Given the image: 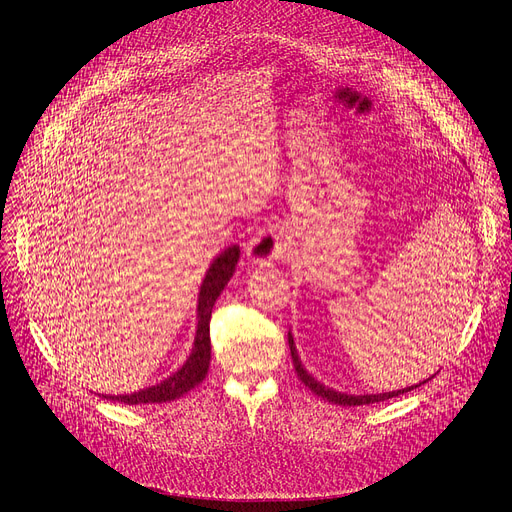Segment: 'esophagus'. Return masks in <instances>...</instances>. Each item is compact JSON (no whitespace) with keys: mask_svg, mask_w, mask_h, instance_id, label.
<instances>
[{"mask_svg":"<svg viewBox=\"0 0 512 512\" xmlns=\"http://www.w3.org/2000/svg\"><path fill=\"white\" fill-rule=\"evenodd\" d=\"M288 251L290 238L280 226L261 230L247 242V255L253 263L259 265H274L280 259H284Z\"/></svg>","mask_w":512,"mask_h":512,"instance_id":"1","label":"esophagus"}]
</instances>
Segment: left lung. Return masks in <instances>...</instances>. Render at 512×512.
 Instances as JSON below:
<instances>
[{
  "label": "left lung",
  "instance_id": "left-lung-1",
  "mask_svg": "<svg viewBox=\"0 0 512 512\" xmlns=\"http://www.w3.org/2000/svg\"><path fill=\"white\" fill-rule=\"evenodd\" d=\"M288 346H290V355H292V365H294V371H297L299 380L317 396H321L324 400H330L334 402V405H342V407H359V405H375V402H382V400H388V398H394L398 394H405V392H411L413 388L417 386H411V388H405V390H396V392H384V394H344V392H336L328 386H324L321 382H317L315 378H311V375L303 369L301 361H299V355H297V348H294V340L292 336L288 334Z\"/></svg>",
  "mask_w": 512,
  "mask_h": 512
}]
</instances>
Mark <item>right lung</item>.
<instances>
[{"label":"right lung","mask_w":512,"mask_h":512,"mask_svg":"<svg viewBox=\"0 0 512 512\" xmlns=\"http://www.w3.org/2000/svg\"><path fill=\"white\" fill-rule=\"evenodd\" d=\"M240 249L236 245L228 247L218 259H215L209 267V272L203 280L201 292H199V328L195 336V346L191 357L186 359V363L174 373L166 382H161L157 386L145 388L141 392L126 394V396H105L110 400L124 402V405H161V402L174 400L188 390H193L199 386L209 369L211 361V340H209V321H211V309L215 305V299L220 297V292L228 284V280L234 274V267L238 261Z\"/></svg>","instance_id":"1"}]
</instances>
